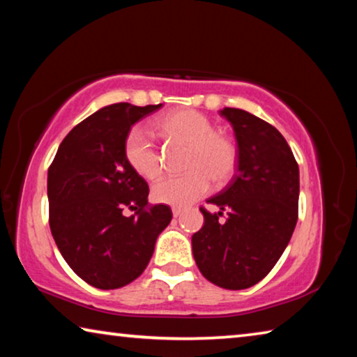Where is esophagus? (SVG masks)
Listing matches in <instances>:
<instances>
[{"mask_svg":"<svg viewBox=\"0 0 357 357\" xmlns=\"http://www.w3.org/2000/svg\"><path fill=\"white\" fill-rule=\"evenodd\" d=\"M172 213H173V217H179L181 214H183V209H181V208H173Z\"/></svg>","mask_w":357,"mask_h":357,"instance_id":"obj_1","label":"esophagus"}]
</instances>
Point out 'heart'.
I'll use <instances>...</instances> for the list:
<instances>
[{
    "label": "heart",
    "instance_id": "1",
    "mask_svg": "<svg viewBox=\"0 0 357 357\" xmlns=\"http://www.w3.org/2000/svg\"><path fill=\"white\" fill-rule=\"evenodd\" d=\"M155 129L172 140L189 144L184 176L164 178L153 185L151 195L157 203L187 206L206 195L211 184H222L236 168V148L228 137L214 132L208 116L184 108L167 113L155 121ZM124 157L129 167L144 179H155L162 173L160 154L142 126L129 130L124 140Z\"/></svg>",
    "mask_w": 357,
    "mask_h": 357
}]
</instances>
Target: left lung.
<instances>
[{
    "label": "left lung",
    "instance_id": "obj_1",
    "mask_svg": "<svg viewBox=\"0 0 357 357\" xmlns=\"http://www.w3.org/2000/svg\"><path fill=\"white\" fill-rule=\"evenodd\" d=\"M238 142V173L202 208L204 223L192 236L200 273L227 289L250 288L279 261L298 222L299 167L274 126L239 108L225 107ZM222 210L229 219L218 222Z\"/></svg>",
    "mask_w": 357,
    "mask_h": 357
}]
</instances>
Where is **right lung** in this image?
I'll return each mask as SVG.
<instances>
[{
    "instance_id": "right-lung-1",
    "label": "right lung",
    "mask_w": 357,
    "mask_h": 357,
    "mask_svg": "<svg viewBox=\"0 0 357 357\" xmlns=\"http://www.w3.org/2000/svg\"><path fill=\"white\" fill-rule=\"evenodd\" d=\"M160 107L119 102L100 108L66 135L48 168L53 239L72 271L96 288L134 282L172 220L170 206H149L146 181L124 157L132 126ZM126 208L136 214L128 218Z\"/></svg>"
}]
</instances>
